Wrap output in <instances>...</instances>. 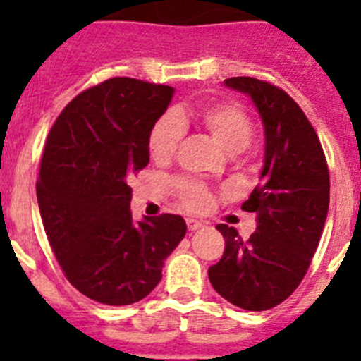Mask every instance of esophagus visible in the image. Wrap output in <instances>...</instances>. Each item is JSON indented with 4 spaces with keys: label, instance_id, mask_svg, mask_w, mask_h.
Returning <instances> with one entry per match:
<instances>
[{
    "label": "esophagus",
    "instance_id": "1",
    "mask_svg": "<svg viewBox=\"0 0 361 361\" xmlns=\"http://www.w3.org/2000/svg\"><path fill=\"white\" fill-rule=\"evenodd\" d=\"M186 224H188V229H190V231H199V229L204 228L202 220H197V219H188Z\"/></svg>",
    "mask_w": 361,
    "mask_h": 361
}]
</instances>
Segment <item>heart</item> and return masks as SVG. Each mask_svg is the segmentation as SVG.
Here are the masks:
<instances>
[{"mask_svg": "<svg viewBox=\"0 0 361 361\" xmlns=\"http://www.w3.org/2000/svg\"><path fill=\"white\" fill-rule=\"evenodd\" d=\"M197 121L216 145L228 155H237L250 146L253 137V123L250 116L240 106L231 103H213L199 108L195 114ZM184 123L180 116L166 114L159 117L149 130L148 148L149 155L157 162L170 161L184 139ZM177 191L180 200L188 209L200 212L209 204V191L193 180H178Z\"/></svg>", "mask_w": 361, "mask_h": 361, "instance_id": "heart-1", "label": "heart"}]
</instances>
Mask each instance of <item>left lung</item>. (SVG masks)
<instances>
[{"label":"left lung","instance_id":"1","mask_svg":"<svg viewBox=\"0 0 361 361\" xmlns=\"http://www.w3.org/2000/svg\"><path fill=\"white\" fill-rule=\"evenodd\" d=\"M224 85L253 101L264 126L260 184L242 204L257 215L247 240L219 224L222 258L209 267L213 289L245 311H267L300 286L329 212V170L318 135L302 108L276 86L255 78Z\"/></svg>","mask_w":361,"mask_h":361}]
</instances>
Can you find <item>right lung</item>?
Segmentation results:
<instances>
[{"mask_svg": "<svg viewBox=\"0 0 361 361\" xmlns=\"http://www.w3.org/2000/svg\"><path fill=\"white\" fill-rule=\"evenodd\" d=\"M166 85L114 78L82 92L44 145L37 204L57 262L99 304H135L162 279L186 235L180 215L133 220L128 178L149 162L148 137L171 103Z\"/></svg>", "mask_w": 361, "mask_h": 361, "instance_id": "add662e5", "label": "right lung"}]
</instances>
